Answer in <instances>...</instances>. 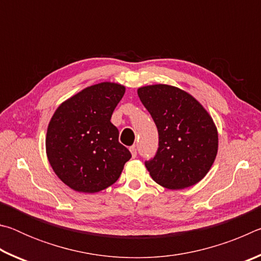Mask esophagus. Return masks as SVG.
Here are the masks:
<instances>
[{"mask_svg": "<svg viewBox=\"0 0 261 261\" xmlns=\"http://www.w3.org/2000/svg\"><path fill=\"white\" fill-rule=\"evenodd\" d=\"M130 152L132 154V158H136L137 156V148H136V146H131L130 147Z\"/></svg>", "mask_w": 261, "mask_h": 261, "instance_id": "1", "label": "esophagus"}]
</instances>
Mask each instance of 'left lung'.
Returning <instances> with one entry per match:
<instances>
[{
	"instance_id": "left-lung-1",
	"label": "left lung",
	"mask_w": 261,
	"mask_h": 261,
	"mask_svg": "<svg viewBox=\"0 0 261 261\" xmlns=\"http://www.w3.org/2000/svg\"><path fill=\"white\" fill-rule=\"evenodd\" d=\"M137 92L159 132L155 156L145 162L149 175L170 190L197 184L218 154L213 118L199 101L178 87L156 84L139 87Z\"/></svg>"
}]
</instances>
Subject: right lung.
<instances>
[{"label": "right lung", "instance_id": "add662e5", "mask_svg": "<svg viewBox=\"0 0 261 261\" xmlns=\"http://www.w3.org/2000/svg\"><path fill=\"white\" fill-rule=\"evenodd\" d=\"M125 93L117 83L84 88L62 102L48 124L46 153L62 182L74 191L95 193L120 177L131 153L118 141L112 115Z\"/></svg>", "mask_w": 261, "mask_h": 261}]
</instances>
